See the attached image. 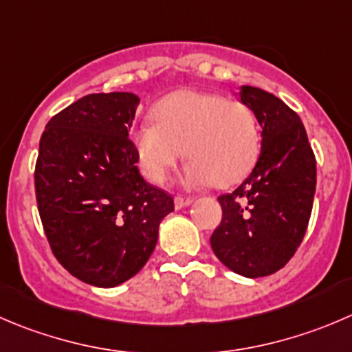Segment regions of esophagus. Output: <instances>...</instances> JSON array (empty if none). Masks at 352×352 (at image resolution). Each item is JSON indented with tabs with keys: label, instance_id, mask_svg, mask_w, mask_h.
Segmentation results:
<instances>
[{
	"label": "esophagus",
	"instance_id": "obj_1",
	"mask_svg": "<svg viewBox=\"0 0 352 352\" xmlns=\"http://www.w3.org/2000/svg\"><path fill=\"white\" fill-rule=\"evenodd\" d=\"M173 203H175V208H177V210H180V208L189 206V204L192 203V197H182V196H177L175 199H173Z\"/></svg>",
	"mask_w": 352,
	"mask_h": 352
}]
</instances>
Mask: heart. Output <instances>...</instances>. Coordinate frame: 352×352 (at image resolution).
Returning <instances> with one entry per match:
<instances>
[{"mask_svg":"<svg viewBox=\"0 0 352 352\" xmlns=\"http://www.w3.org/2000/svg\"><path fill=\"white\" fill-rule=\"evenodd\" d=\"M156 124L132 129L131 144L142 175L162 184L179 163L189 160L182 182L189 187H227L244 179L261 148L256 115L241 101L220 94L177 91L153 108Z\"/></svg>","mask_w":352,"mask_h":352,"instance_id":"heart-1","label":"heart"}]
</instances>
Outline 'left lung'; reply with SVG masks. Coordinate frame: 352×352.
Segmentation results:
<instances>
[{
    "label": "left lung",
    "instance_id": "obj_1",
    "mask_svg": "<svg viewBox=\"0 0 352 352\" xmlns=\"http://www.w3.org/2000/svg\"><path fill=\"white\" fill-rule=\"evenodd\" d=\"M239 96L261 127V151L248 179L218 197L221 221L210 242L228 270L258 278L284 268L305 237L316 160L301 118L284 101L252 85Z\"/></svg>",
    "mask_w": 352,
    "mask_h": 352
}]
</instances>
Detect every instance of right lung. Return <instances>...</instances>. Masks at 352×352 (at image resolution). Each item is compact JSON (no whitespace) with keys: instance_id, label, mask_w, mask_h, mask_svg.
Wrapping results in <instances>:
<instances>
[{"instance_id":"1","label":"right lung","mask_w":352,"mask_h":352,"mask_svg":"<svg viewBox=\"0 0 352 352\" xmlns=\"http://www.w3.org/2000/svg\"><path fill=\"white\" fill-rule=\"evenodd\" d=\"M139 98L87 94L47 122L36 199L54 258L94 287H117L146 265L172 196L146 182L129 131Z\"/></svg>"}]
</instances>
